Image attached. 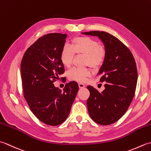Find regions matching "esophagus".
Segmentation results:
<instances>
[{"instance_id": "1", "label": "esophagus", "mask_w": 151, "mask_h": 151, "mask_svg": "<svg viewBox=\"0 0 151 151\" xmlns=\"http://www.w3.org/2000/svg\"><path fill=\"white\" fill-rule=\"evenodd\" d=\"M78 87H79V88H81V89L84 88L85 87V84H83V83H79Z\"/></svg>"}]
</instances>
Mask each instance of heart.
<instances>
[{"label":"heart","mask_w":151,"mask_h":151,"mask_svg":"<svg viewBox=\"0 0 151 151\" xmlns=\"http://www.w3.org/2000/svg\"><path fill=\"white\" fill-rule=\"evenodd\" d=\"M75 53L84 54L85 65L97 68L103 63L106 50L96 40L87 36H78L73 38L71 45H65L60 53V60L63 65L69 67L72 64ZM91 70L88 67H73L68 72L70 80L83 82L91 75Z\"/></svg>","instance_id":"1"}]
</instances>
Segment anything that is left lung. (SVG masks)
Masks as SVG:
<instances>
[{
  "label": "left lung",
  "instance_id": "8db88e82",
  "mask_svg": "<svg viewBox=\"0 0 151 151\" xmlns=\"http://www.w3.org/2000/svg\"><path fill=\"white\" fill-rule=\"evenodd\" d=\"M97 36L103 43L106 56L97 76L105 82V89L99 93L91 86L87 100L89 116L95 123L108 125L115 123L125 114L135 94L137 71L132 54L117 37L108 32H82Z\"/></svg>",
  "mask_w": 151,
  "mask_h": 151
}]
</instances>
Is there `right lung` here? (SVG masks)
<instances>
[{
	"mask_svg": "<svg viewBox=\"0 0 151 151\" xmlns=\"http://www.w3.org/2000/svg\"><path fill=\"white\" fill-rule=\"evenodd\" d=\"M67 36L52 33L40 37L25 52L21 64L25 100L38 119L50 126L66 120L78 91L75 81L66 84L63 91L53 84L65 71L60 53Z\"/></svg>",
	"mask_w": 151,
	"mask_h": 151,
	"instance_id": "add662e5",
	"label": "right lung"
}]
</instances>
